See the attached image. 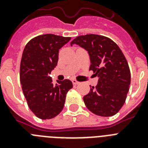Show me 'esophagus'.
I'll return each mask as SVG.
<instances>
[{
  "mask_svg": "<svg viewBox=\"0 0 148 148\" xmlns=\"http://www.w3.org/2000/svg\"><path fill=\"white\" fill-rule=\"evenodd\" d=\"M72 82H73V84H74V85H77V84H78L80 83L79 82H78V81L75 80V79H73V80L72 81Z\"/></svg>",
  "mask_w": 148,
  "mask_h": 148,
  "instance_id": "34e87169",
  "label": "esophagus"
}]
</instances>
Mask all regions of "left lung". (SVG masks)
Listing matches in <instances>:
<instances>
[{"mask_svg": "<svg viewBox=\"0 0 148 148\" xmlns=\"http://www.w3.org/2000/svg\"><path fill=\"white\" fill-rule=\"evenodd\" d=\"M70 44L88 52L90 70L99 77L97 85L84 96L86 107L98 116H114L125 104L130 84V68L123 53L110 38L95 34L78 36Z\"/></svg>", "mask_w": 148, "mask_h": 148, "instance_id": "obj_1", "label": "left lung"}]
</instances>
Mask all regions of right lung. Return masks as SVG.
I'll return each mask as SVG.
<instances>
[{
    "label": "right lung",
    "mask_w": 148,
    "mask_h": 148,
    "mask_svg": "<svg viewBox=\"0 0 148 148\" xmlns=\"http://www.w3.org/2000/svg\"><path fill=\"white\" fill-rule=\"evenodd\" d=\"M70 37L53 34L40 35L25 46L20 66L22 90L29 109L40 119H50L64 108L67 92L73 87L65 79L54 85L49 76L57 66L58 52Z\"/></svg>",
    "instance_id": "add662e5"
}]
</instances>
